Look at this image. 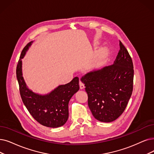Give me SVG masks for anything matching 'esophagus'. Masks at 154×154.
Wrapping results in <instances>:
<instances>
[{
	"label": "esophagus",
	"instance_id": "1",
	"mask_svg": "<svg viewBox=\"0 0 154 154\" xmlns=\"http://www.w3.org/2000/svg\"><path fill=\"white\" fill-rule=\"evenodd\" d=\"M79 88H80V89H81V90H82V89H83V88H85V85H84V84H83L81 81H79Z\"/></svg>",
	"mask_w": 154,
	"mask_h": 154
}]
</instances>
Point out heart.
<instances>
[{
  "mask_svg": "<svg viewBox=\"0 0 154 154\" xmlns=\"http://www.w3.org/2000/svg\"><path fill=\"white\" fill-rule=\"evenodd\" d=\"M102 52H103V53H104V52H106V51H105V50H104V49H103V50L102 51Z\"/></svg>",
  "mask_w": 154,
  "mask_h": 154,
  "instance_id": "heart-1",
  "label": "heart"
}]
</instances>
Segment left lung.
<instances>
[{"label": "left lung", "instance_id": "8db88e82", "mask_svg": "<svg viewBox=\"0 0 154 154\" xmlns=\"http://www.w3.org/2000/svg\"><path fill=\"white\" fill-rule=\"evenodd\" d=\"M112 65L87 72L81 78L88 94V105L94 118L103 122L115 121L125 110L133 91L132 59L120 42Z\"/></svg>", "mask_w": 154, "mask_h": 154}]
</instances>
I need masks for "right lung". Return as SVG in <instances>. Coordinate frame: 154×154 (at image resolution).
Listing matches in <instances>:
<instances>
[{
  "mask_svg": "<svg viewBox=\"0 0 154 154\" xmlns=\"http://www.w3.org/2000/svg\"><path fill=\"white\" fill-rule=\"evenodd\" d=\"M33 42H30L23 48L16 67V77L22 100L30 114L40 124L49 128L60 127L68 119L69 102L79 89V78H74L69 83L59 85L44 95L30 90L23 76L22 59Z\"/></svg>",
  "mask_w": 154,
  "mask_h": 154,
  "instance_id": "1",
  "label": "right lung"
}]
</instances>
